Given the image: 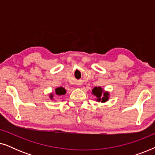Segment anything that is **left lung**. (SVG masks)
Returning <instances> with one entry per match:
<instances>
[{
	"instance_id": "left-lung-1",
	"label": "left lung",
	"mask_w": 155,
	"mask_h": 155,
	"mask_svg": "<svg viewBox=\"0 0 155 155\" xmlns=\"http://www.w3.org/2000/svg\"><path fill=\"white\" fill-rule=\"evenodd\" d=\"M92 95L96 97V100L97 102L105 103L109 100L110 94L108 91H105L101 87H94L92 91Z\"/></svg>"
}]
</instances>
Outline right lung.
Wrapping results in <instances>:
<instances>
[{"label":"right lung","mask_w":155,"mask_h":155,"mask_svg":"<svg viewBox=\"0 0 155 155\" xmlns=\"http://www.w3.org/2000/svg\"><path fill=\"white\" fill-rule=\"evenodd\" d=\"M65 93H66V90H65V89L63 88V87H57L55 89L54 93H50L49 98L51 100H53V99H54V94L56 95V96H61V95L65 94Z\"/></svg>","instance_id":"add662e5"}]
</instances>
